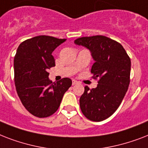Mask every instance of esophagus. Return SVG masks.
<instances>
[{"instance_id": "34e87169", "label": "esophagus", "mask_w": 148, "mask_h": 148, "mask_svg": "<svg viewBox=\"0 0 148 148\" xmlns=\"http://www.w3.org/2000/svg\"><path fill=\"white\" fill-rule=\"evenodd\" d=\"M79 84V82L77 81H76V80H73V81H72V84H73V85H76V84Z\"/></svg>"}]
</instances>
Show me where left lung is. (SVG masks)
<instances>
[{"label": "left lung", "instance_id": "obj_1", "mask_svg": "<svg viewBox=\"0 0 148 148\" xmlns=\"http://www.w3.org/2000/svg\"><path fill=\"white\" fill-rule=\"evenodd\" d=\"M90 50L95 63L91 67L97 88L84 87L80 98L83 114L92 121H102L116 111L128 89L131 59L120 43L105 36L79 38L74 40Z\"/></svg>", "mask_w": 148, "mask_h": 148}]
</instances>
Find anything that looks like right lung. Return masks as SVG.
Masks as SVG:
<instances>
[{"label":"right lung","instance_id":"1","mask_svg":"<svg viewBox=\"0 0 148 148\" xmlns=\"http://www.w3.org/2000/svg\"><path fill=\"white\" fill-rule=\"evenodd\" d=\"M65 40L37 36L23 41L17 50L14 59L16 90L24 108L35 117L43 118L54 114L72 84L67 77L57 83L48 78L47 69L55 66L52 52Z\"/></svg>","mask_w":148,"mask_h":148}]
</instances>
